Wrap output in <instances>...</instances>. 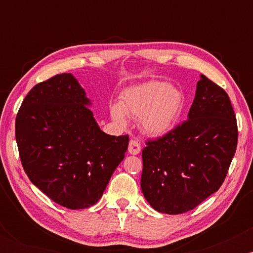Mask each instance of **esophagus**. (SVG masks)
I'll list each match as a JSON object with an SVG mask.
<instances>
[{"instance_id":"1","label":"esophagus","mask_w":253,"mask_h":253,"mask_svg":"<svg viewBox=\"0 0 253 253\" xmlns=\"http://www.w3.org/2000/svg\"><path fill=\"white\" fill-rule=\"evenodd\" d=\"M128 152L130 155H138L140 152V143L136 139H130L129 140Z\"/></svg>"}]
</instances>
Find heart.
Masks as SVG:
<instances>
[{
    "label": "heart",
    "mask_w": 253,
    "mask_h": 253,
    "mask_svg": "<svg viewBox=\"0 0 253 253\" xmlns=\"http://www.w3.org/2000/svg\"><path fill=\"white\" fill-rule=\"evenodd\" d=\"M184 104L179 89L164 82H149L133 86L124 92L120 106L110 107L115 123L125 126L126 117L140 120V127L150 135H162L178 119Z\"/></svg>",
    "instance_id": "heart-1"
}]
</instances>
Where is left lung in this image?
<instances>
[{"label":"left lung","mask_w":253,"mask_h":253,"mask_svg":"<svg viewBox=\"0 0 253 253\" xmlns=\"http://www.w3.org/2000/svg\"><path fill=\"white\" fill-rule=\"evenodd\" d=\"M237 143L227 92L201 75L188 120L146 141L140 182L145 199L161 213L194 210L221 187Z\"/></svg>","instance_id":"8db88e82"}]
</instances>
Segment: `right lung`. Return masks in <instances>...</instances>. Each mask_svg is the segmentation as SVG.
Returning <instances> with one entry per match:
<instances>
[{
	"instance_id": "obj_1",
	"label": "right lung",
	"mask_w": 253,
	"mask_h": 253,
	"mask_svg": "<svg viewBox=\"0 0 253 253\" xmlns=\"http://www.w3.org/2000/svg\"><path fill=\"white\" fill-rule=\"evenodd\" d=\"M88 106L76 78L60 74L31 89L15 120L28 178L69 210H84L101 199L128 147V135L102 132Z\"/></svg>"
}]
</instances>
